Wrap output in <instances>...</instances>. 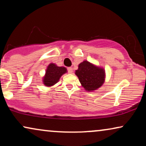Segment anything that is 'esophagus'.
<instances>
[{"instance_id": "esophagus-1", "label": "esophagus", "mask_w": 146, "mask_h": 146, "mask_svg": "<svg viewBox=\"0 0 146 146\" xmlns=\"http://www.w3.org/2000/svg\"><path fill=\"white\" fill-rule=\"evenodd\" d=\"M67 70H68V73H70V74H72V67H68V68H67Z\"/></svg>"}]
</instances>
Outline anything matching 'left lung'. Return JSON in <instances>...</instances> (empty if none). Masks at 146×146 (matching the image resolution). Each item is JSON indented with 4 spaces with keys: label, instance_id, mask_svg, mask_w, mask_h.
<instances>
[{
    "label": "left lung",
    "instance_id": "obj_1",
    "mask_svg": "<svg viewBox=\"0 0 146 146\" xmlns=\"http://www.w3.org/2000/svg\"><path fill=\"white\" fill-rule=\"evenodd\" d=\"M75 74L78 77L82 86L88 91L98 89L104 82V70L88 61H84L80 64L78 69L76 70Z\"/></svg>",
    "mask_w": 146,
    "mask_h": 146
}]
</instances>
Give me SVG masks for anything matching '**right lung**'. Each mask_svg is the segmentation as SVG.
Segmentation results:
<instances>
[{"label": "right lung", "instance_id": "right-lung-1", "mask_svg": "<svg viewBox=\"0 0 146 146\" xmlns=\"http://www.w3.org/2000/svg\"><path fill=\"white\" fill-rule=\"evenodd\" d=\"M66 72V69L64 67H58L54 64H50L46 72V75L43 80L44 84L47 86L55 84L59 80L61 76Z\"/></svg>", "mask_w": 146, "mask_h": 146}]
</instances>
